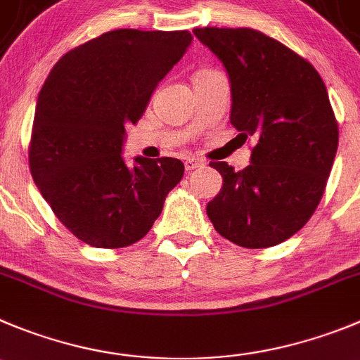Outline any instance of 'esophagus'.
Instances as JSON below:
<instances>
[{"instance_id":"obj_1","label":"esophagus","mask_w":360,"mask_h":360,"mask_svg":"<svg viewBox=\"0 0 360 360\" xmlns=\"http://www.w3.org/2000/svg\"><path fill=\"white\" fill-rule=\"evenodd\" d=\"M202 161L200 160H195V158H186V161H184V169L190 172V170H195L199 169V167H202Z\"/></svg>"}]
</instances>
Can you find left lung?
<instances>
[{
	"label": "left lung",
	"instance_id": "1",
	"mask_svg": "<svg viewBox=\"0 0 360 360\" xmlns=\"http://www.w3.org/2000/svg\"><path fill=\"white\" fill-rule=\"evenodd\" d=\"M193 33L229 74L231 124L243 140H256L243 170L210 163L224 184L207 217L240 247H274L298 233L323 197L339 140L327 89L307 60L257 30Z\"/></svg>",
	"mask_w": 360,
	"mask_h": 360
}]
</instances>
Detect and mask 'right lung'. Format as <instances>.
Here are the masks:
<instances>
[{
	"label": "right lung",
	"instance_id": "1",
	"mask_svg": "<svg viewBox=\"0 0 360 360\" xmlns=\"http://www.w3.org/2000/svg\"><path fill=\"white\" fill-rule=\"evenodd\" d=\"M193 37L181 32H106L62 56L39 92L30 172L63 226L97 248L142 240L183 179L176 158H122L158 83Z\"/></svg>",
	"mask_w": 360,
	"mask_h": 360
}]
</instances>
